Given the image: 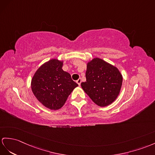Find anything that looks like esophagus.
Returning <instances> with one entry per match:
<instances>
[{"instance_id":"esophagus-1","label":"esophagus","mask_w":155,"mask_h":155,"mask_svg":"<svg viewBox=\"0 0 155 155\" xmlns=\"http://www.w3.org/2000/svg\"><path fill=\"white\" fill-rule=\"evenodd\" d=\"M76 82H77V84H78L79 85H81V78H79L78 80L76 81Z\"/></svg>"}]
</instances>
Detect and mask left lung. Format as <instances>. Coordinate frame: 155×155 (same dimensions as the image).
<instances>
[{
	"label": "left lung",
	"mask_w": 155,
	"mask_h": 155,
	"mask_svg": "<svg viewBox=\"0 0 155 155\" xmlns=\"http://www.w3.org/2000/svg\"><path fill=\"white\" fill-rule=\"evenodd\" d=\"M86 81L81 86L90 99L98 106L112 104L118 97L122 85V75L114 66L99 58L87 63Z\"/></svg>",
	"instance_id": "1"
}]
</instances>
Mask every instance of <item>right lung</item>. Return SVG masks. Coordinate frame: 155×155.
<instances>
[{"label":"right lung","mask_w":155,"mask_h":155,"mask_svg":"<svg viewBox=\"0 0 155 155\" xmlns=\"http://www.w3.org/2000/svg\"><path fill=\"white\" fill-rule=\"evenodd\" d=\"M63 60L51 59L41 65L31 79L33 95L44 107L52 110L61 108L78 86L69 73L62 70Z\"/></svg>","instance_id":"obj_1"}]
</instances>
